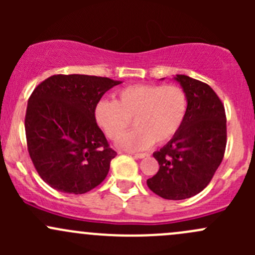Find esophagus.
Wrapping results in <instances>:
<instances>
[{"mask_svg": "<svg viewBox=\"0 0 255 255\" xmlns=\"http://www.w3.org/2000/svg\"><path fill=\"white\" fill-rule=\"evenodd\" d=\"M148 155H149V153H135L134 154L135 158H139V159L145 158V156H148Z\"/></svg>", "mask_w": 255, "mask_h": 255, "instance_id": "obj_1", "label": "esophagus"}]
</instances>
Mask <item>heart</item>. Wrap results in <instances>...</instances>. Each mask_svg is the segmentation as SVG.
<instances>
[{"mask_svg": "<svg viewBox=\"0 0 255 255\" xmlns=\"http://www.w3.org/2000/svg\"><path fill=\"white\" fill-rule=\"evenodd\" d=\"M187 112V96L177 85L137 84L117 92L116 101H100L95 118L110 139L115 140L130 127L136 128L120 138L125 150H142L151 144H165L179 132Z\"/></svg>", "mask_w": 255, "mask_h": 255, "instance_id": "heart-1", "label": "heart"}]
</instances>
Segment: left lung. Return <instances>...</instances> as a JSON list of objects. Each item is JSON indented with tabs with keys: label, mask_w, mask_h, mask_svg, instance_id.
Here are the masks:
<instances>
[{
	"label": "left lung",
	"mask_w": 255,
	"mask_h": 255,
	"mask_svg": "<svg viewBox=\"0 0 255 255\" xmlns=\"http://www.w3.org/2000/svg\"><path fill=\"white\" fill-rule=\"evenodd\" d=\"M187 96V112L179 132L153 154L159 170L146 180L165 200H184L201 192L222 163L227 120L222 101L205 82L176 75Z\"/></svg>",
	"instance_id": "1"
}]
</instances>
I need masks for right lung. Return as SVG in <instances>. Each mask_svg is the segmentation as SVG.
I'll return each mask as SVG.
<instances>
[{
	"mask_svg": "<svg viewBox=\"0 0 255 255\" xmlns=\"http://www.w3.org/2000/svg\"><path fill=\"white\" fill-rule=\"evenodd\" d=\"M120 81L53 75L30 95L24 128L35 170L58 191L81 195L101 184L117 153L97 126L95 109Z\"/></svg>",
	"mask_w": 255,
	"mask_h": 255,
	"instance_id": "obj_1",
	"label": "right lung"
}]
</instances>
